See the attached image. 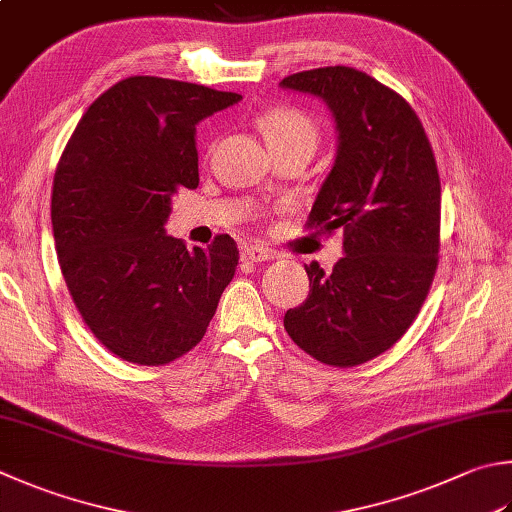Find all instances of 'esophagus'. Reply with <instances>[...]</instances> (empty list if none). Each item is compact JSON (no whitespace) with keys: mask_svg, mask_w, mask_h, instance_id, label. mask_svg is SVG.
Listing matches in <instances>:
<instances>
[{"mask_svg":"<svg viewBox=\"0 0 512 512\" xmlns=\"http://www.w3.org/2000/svg\"><path fill=\"white\" fill-rule=\"evenodd\" d=\"M276 254L272 249H265L260 245H247L243 249V260H249V263H265V260H274Z\"/></svg>","mask_w":512,"mask_h":512,"instance_id":"obj_1","label":"esophagus"}]
</instances>
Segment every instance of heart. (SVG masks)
Returning <instances> with one entry per match:
<instances>
[{
  "label": "heart",
  "mask_w": 512,
  "mask_h": 512,
  "mask_svg": "<svg viewBox=\"0 0 512 512\" xmlns=\"http://www.w3.org/2000/svg\"><path fill=\"white\" fill-rule=\"evenodd\" d=\"M260 131L265 133L269 149L294 147V144H307L316 147L318 129L310 115L292 109V106H278V109L260 115Z\"/></svg>",
  "instance_id": "heart-1"
}]
</instances>
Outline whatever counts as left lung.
I'll list each match as a JSON object with an SVG mask.
<instances>
[{"instance_id":"1","label":"left lung","mask_w":512,"mask_h":512,"mask_svg":"<svg viewBox=\"0 0 512 512\" xmlns=\"http://www.w3.org/2000/svg\"><path fill=\"white\" fill-rule=\"evenodd\" d=\"M281 89L323 100L336 124L334 165L310 227L343 231V258L305 265L310 296L285 330L316 361L352 368L390 350L419 314L439 254L441 182L412 106L350 66L287 75Z\"/></svg>"}]
</instances>
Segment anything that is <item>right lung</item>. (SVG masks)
Listing matches in <instances>:
<instances>
[{
    "instance_id": "1",
    "label": "right lung",
    "mask_w": 512,
    "mask_h": 512,
    "mask_svg": "<svg viewBox=\"0 0 512 512\" xmlns=\"http://www.w3.org/2000/svg\"><path fill=\"white\" fill-rule=\"evenodd\" d=\"M238 93L136 75L95 100L57 165L51 223L73 303L98 341L138 365H165L200 343L238 247L167 236L176 189L198 187L196 124Z\"/></svg>"
}]
</instances>
